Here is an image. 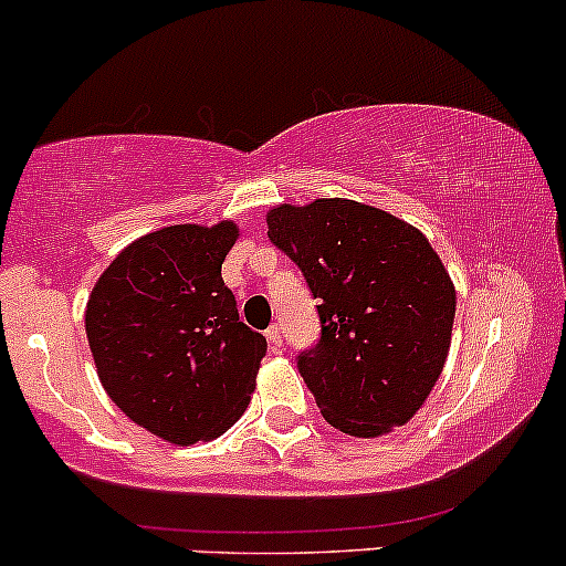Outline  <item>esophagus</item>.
<instances>
[{
    "mask_svg": "<svg viewBox=\"0 0 566 566\" xmlns=\"http://www.w3.org/2000/svg\"><path fill=\"white\" fill-rule=\"evenodd\" d=\"M265 340L271 343V348L279 350V346H282V327H279V324H271V327L265 329Z\"/></svg>",
    "mask_w": 566,
    "mask_h": 566,
    "instance_id": "obj_1",
    "label": "esophagus"
}]
</instances>
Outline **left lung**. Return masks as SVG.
Masks as SVG:
<instances>
[{
    "instance_id": "obj_1",
    "label": "left lung",
    "mask_w": 566,
    "mask_h": 566,
    "mask_svg": "<svg viewBox=\"0 0 566 566\" xmlns=\"http://www.w3.org/2000/svg\"><path fill=\"white\" fill-rule=\"evenodd\" d=\"M269 239L319 297L322 335L297 369L329 426L373 439L405 426L437 386L454 287L415 226L354 199L279 205Z\"/></svg>"
}]
</instances>
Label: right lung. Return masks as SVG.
I'll return each instance as SVG.
<instances>
[{
	"label": "right lung",
	"instance_id": "add662e5",
	"mask_svg": "<svg viewBox=\"0 0 566 566\" xmlns=\"http://www.w3.org/2000/svg\"><path fill=\"white\" fill-rule=\"evenodd\" d=\"M237 237L231 220L146 233L103 271L84 311L106 394L170 444L229 431L255 388L265 337L239 322L220 276Z\"/></svg>",
	"mask_w": 566,
	"mask_h": 566
}]
</instances>
